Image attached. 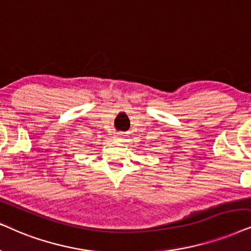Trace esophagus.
I'll return each instance as SVG.
<instances>
[{"label":"esophagus","mask_w":251,"mask_h":251,"mask_svg":"<svg viewBox=\"0 0 251 251\" xmlns=\"http://www.w3.org/2000/svg\"><path fill=\"white\" fill-rule=\"evenodd\" d=\"M124 136H126V135H124L123 133H118V134L116 135V140H118V141H123V140H124Z\"/></svg>","instance_id":"obj_1"}]
</instances>
